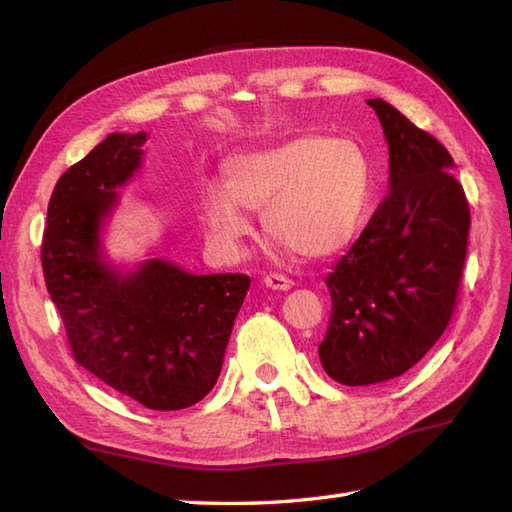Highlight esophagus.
<instances>
[{"instance_id":"esophagus-1","label":"esophagus","mask_w":512,"mask_h":512,"mask_svg":"<svg viewBox=\"0 0 512 512\" xmlns=\"http://www.w3.org/2000/svg\"><path fill=\"white\" fill-rule=\"evenodd\" d=\"M262 282H265V286L271 290H290L294 286L292 280H288V277H284V275H277V273L265 275V280Z\"/></svg>"}]
</instances>
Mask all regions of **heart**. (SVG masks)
Masks as SVG:
<instances>
[{
	"label": "heart",
	"mask_w": 512,
	"mask_h": 512,
	"mask_svg": "<svg viewBox=\"0 0 512 512\" xmlns=\"http://www.w3.org/2000/svg\"><path fill=\"white\" fill-rule=\"evenodd\" d=\"M376 198L367 151L348 138L303 134L224 164V185H205L198 218L207 247L237 260L252 237V211L288 254L331 258L350 247L369 222Z\"/></svg>",
	"instance_id": "1"
}]
</instances>
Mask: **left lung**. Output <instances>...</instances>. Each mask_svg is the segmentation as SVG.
I'll return each instance as SVG.
<instances>
[{
    "instance_id": "left-lung-1",
    "label": "left lung",
    "mask_w": 512,
    "mask_h": 512,
    "mask_svg": "<svg viewBox=\"0 0 512 512\" xmlns=\"http://www.w3.org/2000/svg\"><path fill=\"white\" fill-rule=\"evenodd\" d=\"M367 104L389 145V194L327 277L333 314L318 346L324 371L346 386L399 378L438 342L470 232L451 153L389 102Z\"/></svg>"
}]
</instances>
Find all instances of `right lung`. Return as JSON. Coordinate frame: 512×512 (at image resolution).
<instances>
[{
    "label": "right lung",
    "instance_id": "add662e5",
    "mask_svg": "<svg viewBox=\"0 0 512 512\" xmlns=\"http://www.w3.org/2000/svg\"><path fill=\"white\" fill-rule=\"evenodd\" d=\"M145 143V132H113L59 177L42 269L79 365L149 410H183L218 382L250 277L194 275L153 254L130 267L108 258L117 190L141 170Z\"/></svg>",
    "mask_w": 512,
    "mask_h": 512
}]
</instances>
